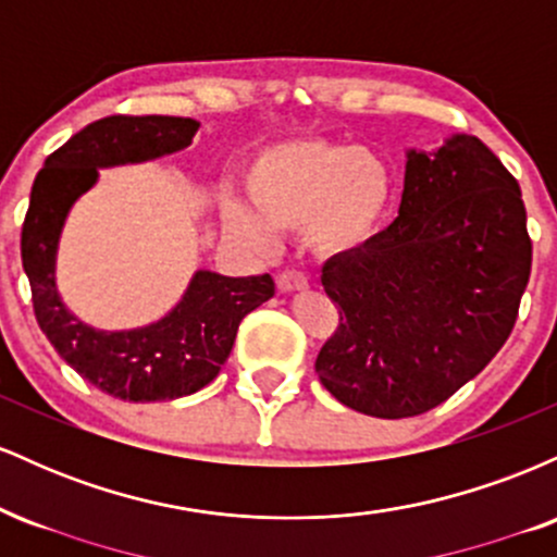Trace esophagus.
<instances>
[{
    "mask_svg": "<svg viewBox=\"0 0 557 557\" xmlns=\"http://www.w3.org/2000/svg\"><path fill=\"white\" fill-rule=\"evenodd\" d=\"M277 287L283 293L306 290V287H309V280H306L300 272H285V274H280V277H277Z\"/></svg>",
    "mask_w": 557,
    "mask_h": 557,
    "instance_id": "obj_1",
    "label": "esophagus"
}]
</instances>
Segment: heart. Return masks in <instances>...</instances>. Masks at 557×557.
<instances>
[{
  "mask_svg": "<svg viewBox=\"0 0 557 557\" xmlns=\"http://www.w3.org/2000/svg\"><path fill=\"white\" fill-rule=\"evenodd\" d=\"M246 201L220 198L222 227L251 248L274 233H298L319 257L359 253L385 227L395 172L380 151L327 138H296L261 149L246 170Z\"/></svg>",
  "mask_w": 557,
  "mask_h": 557,
  "instance_id": "heart-1",
  "label": "heart"
}]
</instances>
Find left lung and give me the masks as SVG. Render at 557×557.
<instances>
[{
	"label": "left lung",
	"instance_id": "8db88e82",
	"mask_svg": "<svg viewBox=\"0 0 557 557\" xmlns=\"http://www.w3.org/2000/svg\"><path fill=\"white\" fill-rule=\"evenodd\" d=\"M529 272L527 209L500 159L466 133L408 149L393 225L322 267L341 327L319 350V380L367 417L430 411L495 359Z\"/></svg>",
	"mask_w": 557,
	"mask_h": 557
}]
</instances>
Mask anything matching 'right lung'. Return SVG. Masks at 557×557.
<instances>
[{"label":"right lung","mask_w":557,"mask_h":557,"mask_svg":"<svg viewBox=\"0 0 557 557\" xmlns=\"http://www.w3.org/2000/svg\"><path fill=\"white\" fill-rule=\"evenodd\" d=\"M190 117H104L75 133L44 162L23 222V270L34 311L57 354L101 393L120 400H175L220 374L240 319L274 296L270 274L225 277L196 270L175 306L133 330H99L67 309L57 287V251L70 209L99 183V170L144 164L188 149Z\"/></svg>","instance_id":"right-lung-1"}]
</instances>
